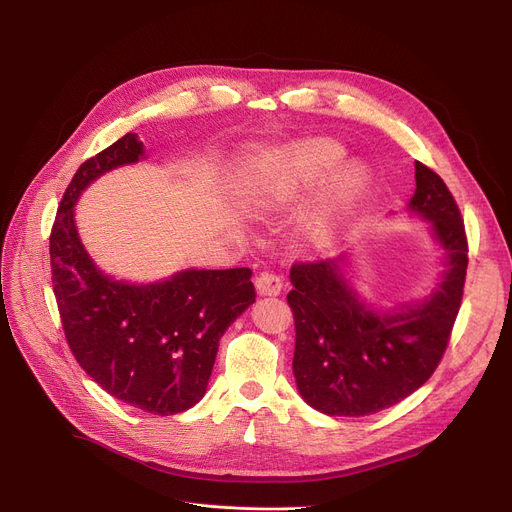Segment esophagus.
Instances as JSON below:
<instances>
[{"instance_id": "34e87169", "label": "esophagus", "mask_w": 512, "mask_h": 512, "mask_svg": "<svg viewBox=\"0 0 512 512\" xmlns=\"http://www.w3.org/2000/svg\"><path fill=\"white\" fill-rule=\"evenodd\" d=\"M255 286H257V292L259 294H280L282 292V288H284V282H282V278L278 276V274H274V272H261L257 278H255Z\"/></svg>"}]
</instances>
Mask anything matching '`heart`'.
<instances>
[{"label":"heart","instance_id":"1","mask_svg":"<svg viewBox=\"0 0 512 512\" xmlns=\"http://www.w3.org/2000/svg\"><path fill=\"white\" fill-rule=\"evenodd\" d=\"M342 157V149L330 141H313L307 145H301L290 153L288 170L290 174L299 178H311L324 170L336 166ZM365 182V172L357 166L346 170L340 180V197L351 199L355 197Z\"/></svg>","mask_w":512,"mask_h":512}]
</instances>
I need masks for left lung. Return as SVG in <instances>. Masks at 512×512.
<instances>
[{
  "label": "left lung",
  "instance_id": "1",
  "mask_svg": "<svg viewBox=\"0 0 512 512\" xmlns=\"http://www.w3.org/2000/svg\"><path fill=\"white\" fill-rule=\"evenodd\" d=\"M409 207L432 220L448 261L438 290L417 307L373 313L340 274V261L292 265V371L301 396L326 415L361 417L388 409L421 388L440 365L459 315L469 242L459 205L444 180L415 161Z\"/></svg>",
  "mask_w": 512,
  "mask_h": 512
}]
</instances>
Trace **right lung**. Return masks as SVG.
<instances>
[{
    "label": "right lung",
    "instance_id": "add662e5",
    "mask_svg": "<svg viewBox=\"0 0 512 512\" xmlns=\"http://www.w3.org/2000/svg\"><path fill=\"white\" fill-rule=\"evenodd\" d=\"M141 155L128 132L76 170L49 234L51 284L78 365L107 394L164 417L201 400L220 338L255 301V286L249 267L186 270L147 286L97 270L78 240L74 203L91 180Z\"/></svg>",
    "mask_w": 512,
    "mask_h": 512
}]
</instances>
